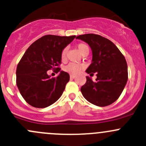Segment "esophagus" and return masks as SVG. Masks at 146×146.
<instances>
[{"label":"esophagus","mask_w":146,"mask_h":146,"mask_svg":"<svg viewBox=\"0 0 146 146\" xmlns=\"http://www.w3.org/2000/svg\"><path fill=\"white\" fill-rule=\"evenodd\" d=\"M70 79H74L75 78H76V76H74V75H70Z\"/></svg>","instance_id":"34e87169"}]
</instances>
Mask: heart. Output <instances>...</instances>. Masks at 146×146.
Segmentation results:
<instances>
[{
    "label": "heart",
    "instance_id": "heart-1",
    "mask_svg": "<svg viewBox=\"0 0 146 146\" xmlns=\"http://www.w3.org/2000/svg\"><path fill=\"white\" fill-rule=\"evenodd\" d=\"M77 48L79 52L81 54H83L85 51H89V48L85 44H79L77 45ZM66 54H67V48H65L63 49L61 54V58L63 61L66 60ZM84 68V66L82 64H76V63H70L65 66L64 70L71 75H77Z\"/></svg>",
    "mask_w": 146,
    "mask_h": 146
}]
</instances>
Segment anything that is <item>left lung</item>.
I'll use <instances>...</instances> for the list:
<instances>
[{
    "label": "left lung",
    "instance_id": "left-lung-1",
    "mask_svg": "<svg viewBox=\"0 0 146 146\" xmlns=\"http://www.w3.org/2000/svg\"><path fill=\"white\" fill-rule=\"evenodd\" d=\"M76 39L86 42L92 53V63L86 73H97L95 81L86 76L87 81L80 88L89 102L105 107L119 98L128 80L126 59L117 46L106 38L95 34L79 35Z\"/></svg>",
    "mask_w": 146,
    "mask_h": 146
}]
</instances>
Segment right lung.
<instances>
[{
    "instance_id": "add662e5",
    "label": "right lung",
    "mask_w": 146,
    "mask_h": 146,
    "mask_svg": "<svg viewBox=\"0 0 146 146\" xmlns=\"http://www.w3.org/2000/svg\"><path fill=\"white\" fill-rule=\"evenodd\" d=\"M76 37L45 35L25 51L17 65L16 82L23 98L31 106L45 108L62 95L70 76L56 67L61 62L63 49ZM56 68L60 73L57 78H51L47 71Z\"/></svg>"
}]
</instances>
